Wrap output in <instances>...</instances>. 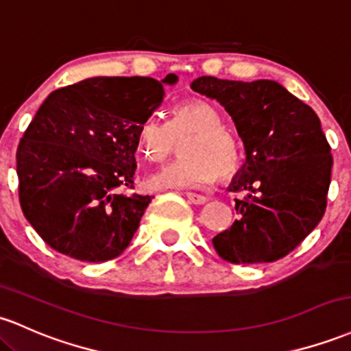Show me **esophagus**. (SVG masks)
<instances>
[{
  "instance_id": "1",
  "label": "esophagus",
  "mask_w": 351,
  "mask_h": 351,
  "mask_svg": "<svg viewBox=\"0 0 351 351\" xmlns=\"http://www.w3.org/2000/svg\"><path fill=\"white\" fill-rule=\"evenodd\" d=\"M186 198L188 202L193 203V205H203V203L206 202V196L198 193H186Z\"/></svg>"
}]
</instances>
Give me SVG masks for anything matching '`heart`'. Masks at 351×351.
<instances>
[{"instance_id":"heart-1","label":"heart","mask_w":351,"mask_h":351,"mask_svg":"<svg viewBox=\"0 0 351 351\" xmlns=\"http://www.w3.org/2000/svg\"><path fill=\"white\" fill-rule=\"evenodd\" d=\"M180 156L148 178L153 190L203 188L228 178L241 167L243 148L232 130L223 126L221 113L206 99H188L173 108L168 123L148 118L136 132V149L149 163L171 155L176 141Z\"/></svg>"}]
</instances>
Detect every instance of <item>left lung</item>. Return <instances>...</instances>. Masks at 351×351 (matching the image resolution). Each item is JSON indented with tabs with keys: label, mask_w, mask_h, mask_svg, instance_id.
<instances>
[{
	"label": "left lung",
	"mask_w": 351,
	"mask_h": 351,
	"mask_svg": "<svg viewBox=\"0 0 351 351\" xmlns=\"http://www.w3.org/2000/svg\"><path fill=\"white\" fill-rule=\"evenodd\" d=\"M191 90L228 111L243 140L246 161L230 191L240 218L213 238L228 263H269L302 243L326 210L333 158L319 118L271 80L230 82L199 76Z\"/></svg>",
	"instance_id": "obj_1"
}]
</instances>
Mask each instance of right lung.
<instances>
[{
    "mask_svg": "<svg viewBox=\"0 0 351 351\" xmlns=\"http://www.w3.org/2000/svg\"><path fill=\"white\" fill-rule=\"evenodd\" d=\"M176 82L96 76L45 99L16 152L19 205L45 243L91 263L125 252L152 202L121 191L134 188L138 126Z\"/></svg>",
    "mask_w": 351,
    "mask_h": 351,
    "instance_id": "1",
    "label": "right lung"
}]
</instances>
